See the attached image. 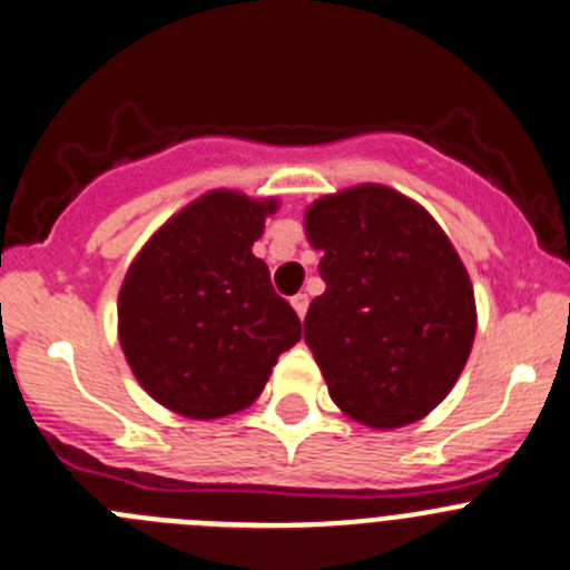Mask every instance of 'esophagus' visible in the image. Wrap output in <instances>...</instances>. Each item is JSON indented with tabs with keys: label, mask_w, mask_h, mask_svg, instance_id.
<instances>
[{
	"label": "esophagus",
	"mask_w": 570,
	"mask_h": 570,
	"mask_svg": "<svg viewBox=\"0 0 570 570\" xmlns=\"http://www.w3.org/2000/svg\"><path fill=\"white\" fill-rule=\"evenodd\" d=\"M291 305H294L296 316L305 318V313H307V296H305V294H296L294 299H291Z\"/></svg>",
	"instance_id": "1"
}]
</instances>
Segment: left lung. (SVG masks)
I'll list each match as a JSON object with an SVG mask.
<instances>
[{
	"label": "left lung",
	"mask_w": 570,
	"mask_h": 570,
	"mask_svg": "<svg viewBox=\"0 0 570 570\" xmlns=\"http://www.w3.org/2000/svg\"><path fill=\"white\" fill-rule=\"evenodd\" d=\"M305 235L327 285L305 341L333 403L375 431L431 414L475 338L473 282L442 226L409 195L357 184L313 200Z\"/></svg>",
	"instance_id": "left-lung-1"
}]
</instances>
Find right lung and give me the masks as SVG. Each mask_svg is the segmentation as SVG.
<instances>
[{
    "label": "right lung",
    "mask_w": 570,
    "mask_h": 570,
    "mask_svg": "<svg viewBox=\"0 0 570 570\" xmlns=\"http://www.w3.org/2000/svg\"><path fill=\"white\" fill-rule=\"evenodd\" d=\"M276 198L209 189L148 237L117 299V335L139 386L187 420H218L263 394L302 338L252 246Z\"/></svg>",
    "instance_id": "obj_1"
}]
</instances>
